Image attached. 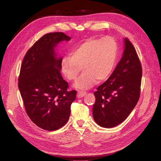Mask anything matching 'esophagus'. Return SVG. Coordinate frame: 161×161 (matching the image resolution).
<instances>
[{"instance_id": "1", "label": "esophagus", "mask_w": 161, "mask_h": 161, "mask_svg": "<svg viewBox=\"0 0 161 161\" xmlns=\"http://www.w3.org/2000/svg\"><path fill=\"white\" fill-rule=\"evenodd\" d=\"M85 92H82V91H78L77 93V97H83V96H85V95H86Z\"/></svg>"}]
</instances>
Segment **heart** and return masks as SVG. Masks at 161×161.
Segmentation results:
<instances>
[{"instance_id":"b5f03b06","label":"heart","mask_w":161,"mask_h":161,"mask_svg":"<svg viewBox=\"0 0 161 161\" xmlns=\"http://www.w3.org/2000/svg\"><path fill=\"white\" fill-rule=\"evenodd\" d=\"M117 57V45L113 38H89L63 58L62 72L68 80L75 81L82 70L84 73L74 85L78 89L92 87L96 80L102 82L110 76Z\"/></svg>"}]
</instances>
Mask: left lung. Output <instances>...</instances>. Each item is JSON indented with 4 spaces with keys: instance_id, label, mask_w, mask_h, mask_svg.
I'll return each mask as SVG.
<instances>
[{
    "instance_id": "1",
    "label": "left lung",
    "mask_w": 161,
    "mask_h": 161,
    "mask_svg": "<svg viewBox=\"0 0 161 161\" xmlns=\"http://www.w3.org/2000/svg\"><path fill=\"white\" fill-rule=\"evenodd\" d=\"M119 64L107 81L94 92L93 116L104 128H113L126 119L139 101L142 67L136 51L128 38Z\"/></svg>"
}]
</instances>
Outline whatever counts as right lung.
Instances as JSON below:
<instances>
[{
    "label": "right lung",
    "mask_w": 161,
    "mask_h": 161,
    "mask_svg": "<svg viewBox=\"0 0 161 161\" xmlns=\"http://www.w3.org/2000/svg\"><path fill=\"white\" fill-rule=\"evenodd\" d=\"M71 37L62 32L45 34L27 51L18 78V88L27 115L44 130L53 131L68 122L76 91H68L61 74V57L54 48Z\"/></svg>",
    "instance_id": "right-lung-1"
}]
</instances>
